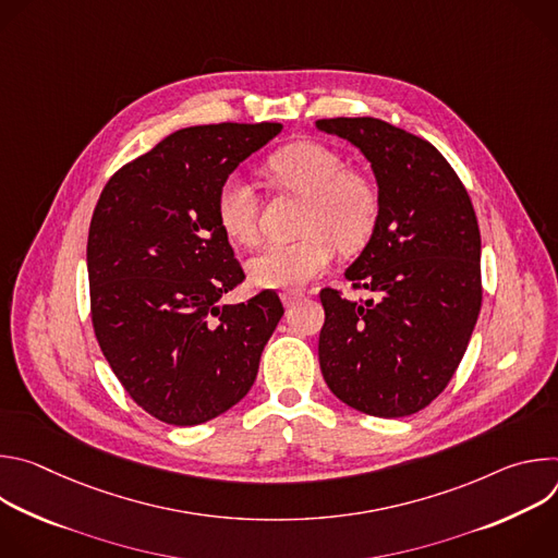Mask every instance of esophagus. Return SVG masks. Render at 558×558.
<instances>
[{"mask_svg": "<svg viewBox=\"0 0 558 558\" xmlns=\"http://www.w3.org/2000/svg\"><path fill=\"white\" fill-rule=\"evenodd\" d=\"M304 298V293H300V291H284L282 293V302L287 304V306H293L298 300H302Z\"/></svg>", "mask_w": 558, "mask_h": 558, "instance_id": "esophagus-1", "label": "esophagus"}]
</instances>
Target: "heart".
I'll list each match as a JSON object with an SVG mask.
<instances>
[{
  "mask_svg": "<svg viewBox=\"0 0 558 558\" xmlns=\"http://www.w3.org/2000/svg\"><path fill=\"white\" fill-rule=\"evenodd\" d=\"M269 177L284 190L304 196L300 231L293 243L267 245L247 260V274L258 287L300 289L320 276L333 260L336 245L360 250L379 218L375 185L347 170L344 158L313 141L280 147L267 161ZM216 218L238 243L258 235V198L243 177H227L216 194Z\"/></svg>",
  "mask_w": 558,
  "mask_h": 558,
  "instance_id": "1",
  "label": "heart"
}]
</instances>
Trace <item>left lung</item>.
I'll return each instance as SVG.
<instances>
[{"label":"left lung","instance_id":"obj_1","mask_svg":"<svg viewBox=\"0 0 558 558\" xmlns=\"http://www.w3.org/2000/svg\"><path fill=\"white\" fill-rule=\"evenodd\" d=\"M371 163L379 218L344 271L373 298L320 293V371L347 407L375 417L426 409L457 371L482 308V235L465 187L428 141L375 117L320 119Z\"/></svg>","mask_w":558,"mask_h":558}]
</instances>
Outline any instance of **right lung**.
<instances>
[{
	"instance_id": "add662e5",
	"label": "right lung",
	"mask_w": 558,
	"mask_h": 558,
	"mask_svg": "<svg viewBox=\"0 0 558 558\" xmlns=\"http://www.w3.org/2000/svg\"><path fill=\"white\" fill-rule=\"evenodd\" d=\"M280 123L177 130L104 187L88 233L93 325L132 400L172 426L209 422L250 392L284 313L276 291L220 304L243 282L216 218L220 183Z\"/></svg>"
}]
</instances>
